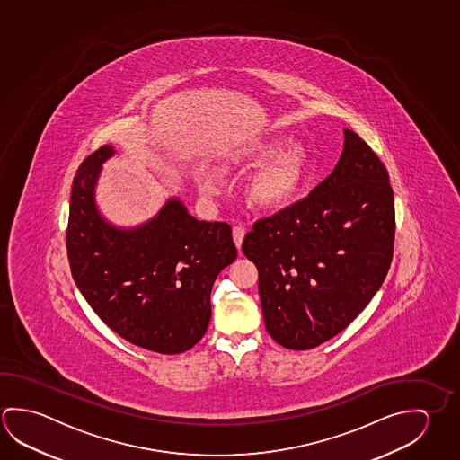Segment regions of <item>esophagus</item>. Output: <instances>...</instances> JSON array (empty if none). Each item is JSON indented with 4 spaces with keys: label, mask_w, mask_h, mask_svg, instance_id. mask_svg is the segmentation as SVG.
<instances>
[{
    "label": "esophagus",
    "mask_w": 460,
    "mask_h": 460,
    "mask_svg": "<svg viewBox=\"0 0 460 460\" xmlns=\"http://www.w3.org/2000/svg\"><path fill=\"white\" fill-rule=\"evenodd\" d=\"M243 237H245V229L241 226H234L233 227V239L234 243H235V247L237 249H241L242 241H243Z\"/></svg>",
    "instance_id": "34e87169"
}]
</instances>
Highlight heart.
Wrapping results in <instances>:
<instances>
[{
  "mask_svg": "<svg viewBox=\"0 0 460 460\" xmlns=\"http://www.w3.org/2000/svg\"><path fill=\"white\" fill-rule=\"evenodd\" d=\"M282 139H271L260 144L250 160L256 164L266 162L260 170L252 174L245 184V199L252 208L260 211H272L284 208L294 202L306 181L309 172V154L303 146H288L278 154L282 147ZM200 189L205 194H211L217 186L211 180L204 178Z\"/></svg>",
  "mask_w": 460,
  "mask_h": 460,
  "instance_id": "1",
  "label": "heart"
}]
</instances>
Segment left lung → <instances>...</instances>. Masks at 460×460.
Segmentation results:
<instances>
[{
  "label": "left lung",
  "instance_id": "8db88e82",
  "mask_svg": "<svg viewBox=\"0 0 460 460\" xmlns=\"http://www.w3.org/2000/svg\"><path fill=\"white\" fill-rule=\"evenodd\" d=\"M339 164L300 202L258 219L242 252L255 263L264 324L288 349L347 329L384 284L394 243L390 176L351 129Z\"/></svg>",
  "mask_w": 460,
  "mask_h": 460
}]
</instances>
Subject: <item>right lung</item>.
I'll list each match as a JSON object with an SVG mask.
<instances>
[{
  "label": "right lung",
  "mask_w": 460,
  "mask_h": 460,
  "mask_svg": "<svg viewBox=\"0 0 460 460\" xmlns=\"http://www.w3.org/2000/svg\"><path fill=\"white\" fill-rule=\"evenodd\" d=\"M113 154L106 144L76 170L66 235L72 278L121 339L160 354L188 351L210 323L215 279L237 256L231 226L199 221L176 197L141 226H113L94 202Z\"/></svg>",
  "instance_id": "add662e5"
}]
</instances>
